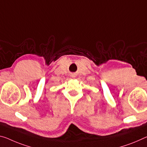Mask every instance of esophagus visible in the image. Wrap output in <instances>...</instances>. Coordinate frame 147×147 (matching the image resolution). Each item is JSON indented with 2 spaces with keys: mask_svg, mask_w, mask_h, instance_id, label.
<instances>
[{
  "mask_svg": "<svg viewBox=\"0 0 147 147\" xmlns=\"http://www.w3.org/2000/svg\"><path fill=\"white\" fill-rule=\"evenodd\" d=\"M72 77H74V76L73 75V76H72Z\"/></svg>",
  "mask_w": 147,
  "mask_h": 147,
  "instance_id": "1",
  "label": "esophagus"
}]
</instances>
